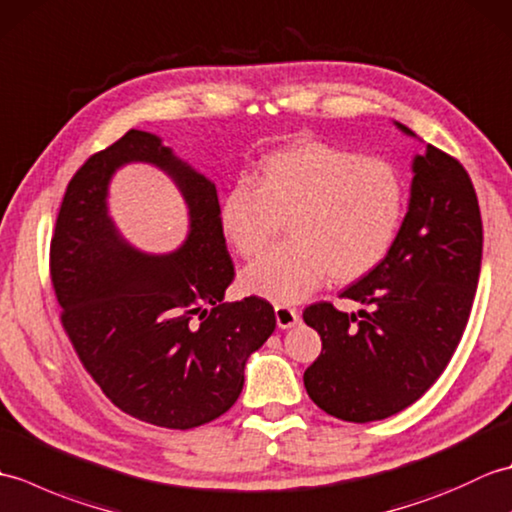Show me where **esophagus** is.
<instances>
[{
    "label": "esophagus",
    "instance_id": "obj_1",
    "mask_svg": "<svg viewBox=\"0 0 512 512\" xmlns=\"http://www.w3.org/2000/svg\"><path fill=\"white\" fill-rule=\"evenodd\" d=\"M275 319L279 328H292L299 321V310L297 308H290V306H275Z\"/></svg>",
    "mask_w": 512,
    "mask_h": 512
}]
</instances>
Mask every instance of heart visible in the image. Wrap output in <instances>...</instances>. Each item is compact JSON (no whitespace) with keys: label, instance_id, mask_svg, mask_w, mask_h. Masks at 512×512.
Wrapping results in <instances>:
<instances>
[{"label":"heart","instance_id":"heart-1","mask_svg":"<svg viewBox=\"0 0 512 512\" xmlns=\"http://www.w3.org/2000/svg\"><path fill=\"white\" fill-rule=\"evenodd\" d=\"M405 180L387 160L325 143L270 154L255 178L237 180L220 206L222 231L255 257L288 220L290 239L242 273V286L273 301H299L325 277L354 281L383 262L405 213Z\"/></svg>","mask_w":512,"mask_h":512}]
</instances>
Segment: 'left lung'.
Segmentation results:
<instances>
[{
    "label": "left lung",
    "mask_w": 512,
    "mask_h": 512,
    "mask_svg": "<svg viewBox=\"0 0 512 512\" xmlns=\"http://www.w3.org/2000/svg\"><path fill=\"white\" fill-rule=\"evenodd\" d=\"M482 239L469 173L427 145L413 158L409 211L387 257L341 295L372 310L356 317L330 301L303 310L323 343L303 374L314 405L339 420L372 422L413 405L436 383L469 321Z\"/></svg>",
    "instance_id": "left-lung-1"
}]
</instances>
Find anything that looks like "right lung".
<instances>
[{
  "instance_id": "add662e5",
  "label": "right lung",
  "mask_w": 512,
  "mask_h": 512,
  "mask_svg": "<svg viewBox=\"0 0 512 512\" xmlns=\"http://www.w3.org/2000/svg\"><path fill=\"white\" fill-rule=\"evenodd\" d=\"M134 159L165 168L190 204V237L176 254H140L106 215L111 173ZM50 279L85 372L118 409L165 429L187 431L231 409L248 356L277 325L262 297L222 303L235 266L215 184L140 129L72 176L50 242Z\"/></svg>"
}]
</instances>
